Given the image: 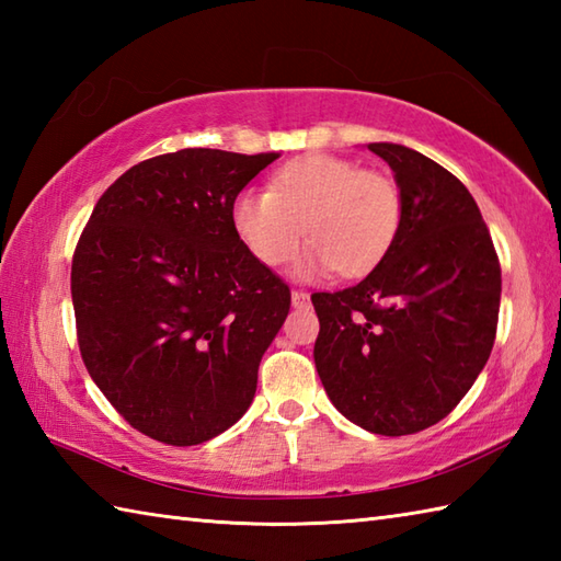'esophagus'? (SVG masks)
Returning a JSON list of instances; mask_svg holds the SVG:
<instances>
[{
	"label": "esophagus",
	"mask_w": 561,
	"mask_h": 561,
	"mask_svg": "<svg viewBox=\"0 0 561 561\" xmlns=\"http://www.w3.org/2000/svg\"><path fill=\"white\" fill-rule=\"evenodd\" d=\"M308 299H311V296H308V291H304V289H294L291 291V304L294 306H306Z\"/></svg>",
	"instance_id": "obj_1"
}]
</instances>
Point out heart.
<instances>
[{"instance_id":"obj_1","label":"heart","mask_w":561,"mask_h":561,"mask_svg":"<svg viewBox=\"0 0 561 561\" xmlns=\"http://www.w3.org/2000/svg\"><path fill=\"white\" fill-rule=\"evenodd\" d=\"M402 193L380 171L332 153H306L274 171L270 190L245 187L231 199L238 241L260 265L289 262L306 236L304 277L337 270L364 277L390 253L402 226Z\"/></svg>"}]
</instances>
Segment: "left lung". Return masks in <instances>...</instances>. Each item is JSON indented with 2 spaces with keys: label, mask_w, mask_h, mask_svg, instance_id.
<instances>
[{
  "label": "left lung",
  "mask_w": 561,
  "mask_h": 561,
  "mask_svg": "<svg viewBox=\"0 0 561 561\" xmlns=\"http://www.w3.org/2000/svg\"><path fill=\"white\" fill-rule=\"evenodd\" d=\"M368 151L396 173L402 226L366 279L311 296L320 320L313 359L350 422L404 436L448 416L490 359L502 265L456 175L400 145L378 141Z\"/></svg>",
  "instance_id": "8db88e82"
}]
</instances>
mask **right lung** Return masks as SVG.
I'll return each mask as SVG.
<instances>
[{
	"label": "right lung",
	"mask_w": 561,
	"mask_h": 561,
	"mask_svg": "<svg viewBox=\"0 0 561 561\" xmlns=\"http://www.w3.org/2000/svg\"><path fill=\"white\" fill-rule=\"evenodd\" d=\"M279 153L181 149L105 190L71 257L81 359L123 420L197 446L241 420L289 313L279 274L238 241L236 193Z\"/></svg>",
	"instance_id": "add662e5"
}]
</instances>
